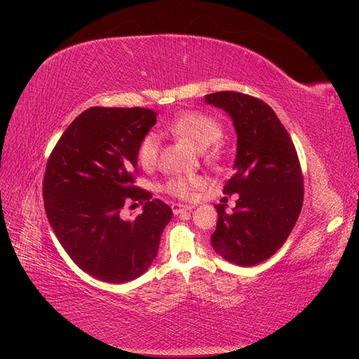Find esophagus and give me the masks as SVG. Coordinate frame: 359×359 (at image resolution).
Here are the masks:
<instances>
[{
  "label": "esophagus",
  "instance_id": "34e87169",
  "mask_svg": "<svg viewBox=\"0 0 359 359\" xmlns=\"http://www.w3.org/2000/svg\"><path fill=\"white\" fill-rule=\"evenodd\" d=\"M172 212H174V215H181L182 212H187V210H193L194 207L193 205H188V204H180V203H174L172 205Z\"/></svg>",
  "mask_w": 359,
  "mask_h": 359
}]
</instances>
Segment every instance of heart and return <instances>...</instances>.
Returning a JSON list of instances; mask_svg holds the SVG:
<instances>
[{
	"label": "heart",
	"mask_w": 359,
	"mask_h": 359,
	"mask_svg": "<svg viewBox=\"0 0 359 359\" xmlns=\"http://www.w3.org/2000/svg\"><path fill=\"white\" fill-rule=\"evenodd\" d=\"M168 129L177 137L187 142L197 151H204L205 147L217 142L223 135L220 121L215 117L200 111H185L178 114L174 120L168 123ZM159 136L155 132L146 133L137 144V162L144 170H152L158 162L159 155ZM217 155V151L212 154ZM204 185V180L198 175H180L168 180L162 189L172 197L181 200H189L196 196L198 188Z\"/></svg>",
	"instance_id": "b5f03b06"
}]
</instances>
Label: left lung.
Segmentation results:
<instances>
[{
  "mask_svg": "<svg viewBox=\"0 0 359 359\" xmlns=\"http://www.w3.org/2000/svg\"><path fill=\"white\" fill-rule=\"evenodd\" d=\"M223 109L238 133L235 172L223 193L238 194L236 207L216 204L212 246L226 261L257 265L284 245L302 212L304 180L294 143L266 102L236 91L205 95Z\"/></svg>",
  "mask_w": 359,
  "mask_h": 359,
  "instance_id": "obj_1",
  "label": "left lung"
}]
</instances>
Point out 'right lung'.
Here are the masks:
<instances>
[{
  "mask_svg": "<svg viewBox=\"0 0 359 359\" xmlns=\"http://www.w3.org/2000/svg\"><path fill=\"white\" fill-rule=\"evenodd\" d=\"M156 123L142 107H91L63 132L48 159L43 200L48 220L69 258L94 278L123 284L154 262L171 207L136 187L137 144ZM144 202L135 221L123 204Z\"/></svg>",
  "mask_w": 359,
  "mask_h": 359,
  "instance_id": "1",
  "label": "right lung"
}]
</instances>
